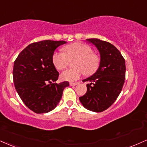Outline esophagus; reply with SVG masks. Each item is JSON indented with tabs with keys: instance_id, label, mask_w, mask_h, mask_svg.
Returning a JSON list of instances; mask_svg holds the SVG:
<instances>
[{
	"instance_id": "34e87169",
	"label": "esophagus",
	"mask_w": 147,
	"mask_h": 147,
	"mask_svg": "<svg viewBox=\"0 0 147 147\" xmlns=\"http://www.w3.org/2000/svg\"><path fill=\"white\" fill-rule=\"evenodd\" d=\"M79 84V82H70V85L72 86H77V85Z\"/></svg>"
}]
</instances>
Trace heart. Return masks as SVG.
I'll return each mask as SVG.
<instances>
[{"mask_svg":"<svg viewBox=\"0 0 147 147\" xmlns=\"http://www.w3.org/2000/svg\"><path fill=\"white\" fill-rule=\"evenodd\" d=\"M72 63L75 68L66 69L61 73L60 77L63 81H75L78 80L83 73L90 75L96 72L99 65L98 56L92 53L89 46L76 42L63 48V51H56L53 55V63L57 70L64 68L69 61Z\"/></svg>","mask_w":147,"mask_h":147,"instance_id":"heart-1","label":"heart"}]
</instances>
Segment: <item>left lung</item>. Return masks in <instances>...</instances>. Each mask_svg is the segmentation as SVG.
<instances>
[{
	"mask_svg": "<svg viewBox=\"0 0 147 147\" xmlns=\"http://www.w3.org/2000/svg\"><path fill=\"white\" fill-rule=\"evenodd\" d=\"M97 48L100 56L98 70L88 81L86 94L79 100L86 109L101 112L115 102L122 90L125 79V61L119 51L109 42L99 39H87Z\"/></svg>",
	"mask_w": 147,
	"mask_h": 147,
	"instance_id": "left-lung-1",
	"label": "left lung"
}]
</instances>
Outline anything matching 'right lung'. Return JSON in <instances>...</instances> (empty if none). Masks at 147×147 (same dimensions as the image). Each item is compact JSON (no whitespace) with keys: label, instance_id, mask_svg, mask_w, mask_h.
Returning a JSON list of instances; mask_svg holds the SVG:
<instances>
[{"label":"right lung","instance_id":"add662e5","mask_svg":"<svg viewBox=\"0 0 147 147\" xmlns=\"http://www.w3.org/2000/svg\"><path fill=\"white\" fill-rule=\"evenodd\" d=\"M65 41L43 40L28 45L14 61L13 79L19 96L37 114L51 112L59 103L69 83L56 84L59 72L53 63L54 51Z\"/></svg>","mask_w":147,"mask_h":147}]
</instances>
